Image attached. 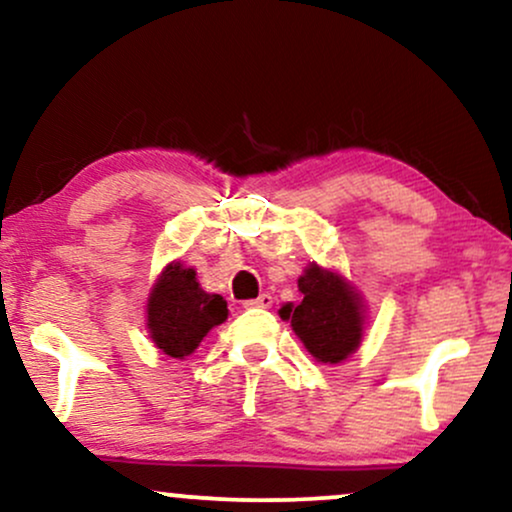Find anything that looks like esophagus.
<instances>
[{
  "label": "esophagus",
  "instance_id": "obj_1",
  "mask_svg": "<svg viewBox=\"0 0 512 512\" xmlns=\"http://www.w3.org/2000/svg\"><path fill=\"white\" fill-rule=\"evenodd\" d=\"M271 304H274V297H271L269 293H262L260 297H255V300L245 302V307H248V309H269Z\"/></svg>",
  "mask_w": 512,
  "mask_h": 512
}]
</instances>
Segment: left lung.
Returning a JSON list of instances; mask_svg holds the SVG:
<instances>
[{
  "mask_svg": "<svg viewBox=\"0 0 512 512\" xmlns=\"http://www.w3.org/2000/svg\"><path fill=\"white\" fill-rule=\"evenodd\" d=\"M302 302L281 309L304 347L323 364H340L361 342V300L333 271L309 264L297 281Z\"/></svg>",
  "mask_w": 512,
  "mask_h": 512,
  "instance_id": "1",
  "label": "left lung"
}]
</instances>
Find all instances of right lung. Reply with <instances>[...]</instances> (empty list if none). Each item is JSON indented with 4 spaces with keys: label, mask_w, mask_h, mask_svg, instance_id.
<instances>
[{
    "label": "right lung",
    "mask_w": 512,
    "mask_h": 512,
    "mask_svg": "<svg viewBox=\"0 0 512 512\" xmlns=\"http://www.w3.org/2000/svg\"><path fill=\"white\" fill-rule=\"evenodd\" d=\"M229 314L222 295H210L200 288L196 271L174 262L160 274L148 297V331L158 349L167 357H189Z\"/></svg>",
    "instance_id": "obj_1"
}]
</instances>
